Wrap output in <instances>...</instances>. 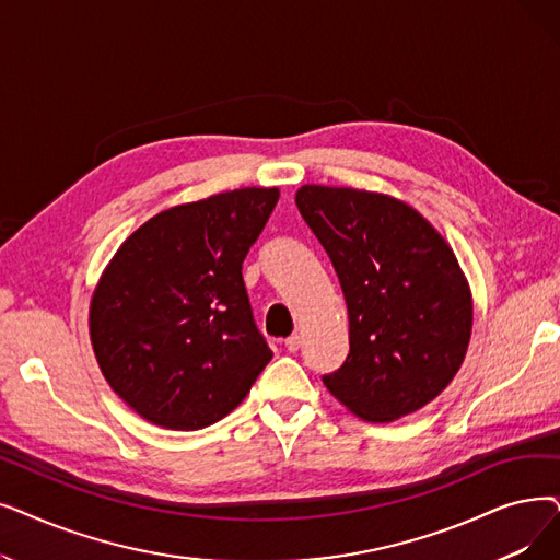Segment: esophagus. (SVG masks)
Returning a JSON list of instances; mask_svg holds the SVG:
<instances>
[{
  "label": "esophagus",
  "mask_w": 560,
  "mask_h": 560,
  "mask_svg": "<svg viewBox=\"0 0 560 560\" xmlns=\"http://www.w3.org/2000/svg\"><path fill=\"white\" fill-rule=\"evenodd\" d=\"M300 346H302V336H300V334H293V336H288V338H285V348H288V352H298V350H300Z\"/></svg>",
  "instance_id": "34e87169"
}]
</instances>
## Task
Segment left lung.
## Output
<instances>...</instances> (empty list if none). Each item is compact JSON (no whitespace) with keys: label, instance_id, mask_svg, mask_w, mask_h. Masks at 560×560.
Segmentation results:
<instances>
[{"label":"left lung","instance_id":"left-lung-1","mask_svg":"<svg viewBox=\"0 0 560 560\" xmlns=\"http://www.w3.org/2000/svg\"><path fill=\"white\" fill-rule=\"evenodd\" d=\"M295 203L338 275L350 352L323 375L363 421L388 423L440 396L467 357L469 281L425 217L388 194L302 185Z\"/></svg>","mask_w":560,"mask_h":560}]
</instances>
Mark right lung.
I'll list each match as a JSON object with an SVG mask.
<instances>
[{"mask_svg": "<svg viewBox=\"0 0 560 560\" xmlns=\"http://www.w3.org/2000/svg\"><path fill=\"white\" fill-rule=\"evenodd\" d=\"M279 201L240 187L141 224L107 262L89 334L114 394L153 425L201 430L245 400L272 359L242 260Z\"/></svg>", "mask_w": 560, "mask_h": 560, "instance_id": "obj_1", "label": "right lung"}]
</instances>
